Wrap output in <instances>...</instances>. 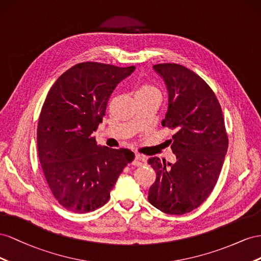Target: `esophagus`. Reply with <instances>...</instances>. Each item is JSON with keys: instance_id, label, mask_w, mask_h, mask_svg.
<instances>
[{"instance_id": "1", "label": "esophagus", "mask_w": 261, "mask_h": 261, "mask_svg": "<svg viewBox=\"0 0 261 261\" xmlns=\"http://www.w3.org/2000/svg\"><path fill=\"white\" fill-rule=\"evenodd\" d=\"M132 164H133V165H135V166H142V165H144V164H146L145 156L140 155V154H136L135 160H133Z\"/></svg>"}]
</instances>
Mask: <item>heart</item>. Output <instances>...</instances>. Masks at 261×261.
<instances>
[{
	"mask_svg": "<svg viewBox=\"0 0 261 261\" xmlns=\"http://www.w3.org/2000/svg\"><path fill=\"white\" fill-rule=\"evenodd\" d=\"M147 93H159V91L154 85L145 83L141 85L136 92V94H147Z\"/></svg>",
	"mask_w": 261,
	"mask_h": 261,
	"instance_id": "heart-1",
	"label": "heart"
}]
</instances>
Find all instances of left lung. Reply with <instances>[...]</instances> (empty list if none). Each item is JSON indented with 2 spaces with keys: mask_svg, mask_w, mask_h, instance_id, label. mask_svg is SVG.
I'll list each match as a JSON object with an SVG mask.
<instances>
[{
  "mask_svg": "<svg viewBox=\"0 0 261 261\" xmlns=\"http://www.w3.org/2000/svg\"><path fill=\"white\" fill-rule=\"evenodd\" d=\"M154 70L165 81L168 110L163 126L175 131L170 147L174 164L148 159L156 172L148 201L167 214L181 215L197 209L218 182L228 147L220 102L198 74L177 63H160Z\"/></svg>",
  "mask_w": 261,
  "mask_h": 261,
  "instance_id": "left-lung-1",
  "label": "left lung"
}]
</instances>
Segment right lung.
<instances>
[{"label": "right lung", "mask_w": 261, "mask_h": 261, "mask_svg": "<svg viewBox=\"0 0 261 261\" xmlns=\"http://www.w3.org/2000/svg\"><path fill=\"white\" fill-rule=\"evenodd\" d=\"M135 69L82 62L50 88L40 111L37 145L49 188L66 210L87 213L106 204L119 175L135 159L128 148L98 145L93 136L111 93Z\"/></svg>", "instance_id": "obj_1"}]
</instances>
